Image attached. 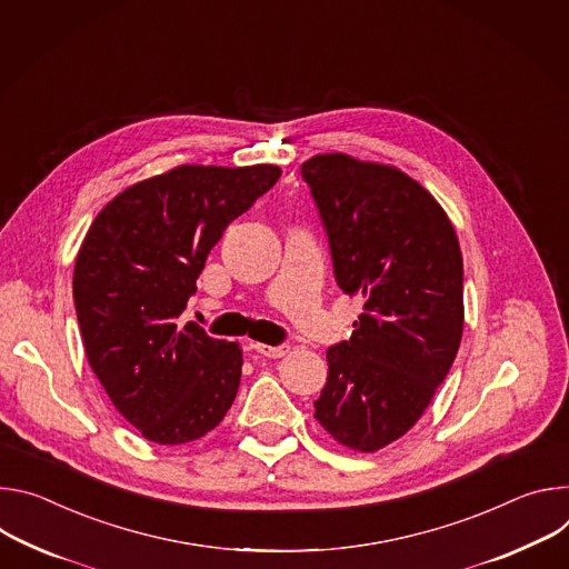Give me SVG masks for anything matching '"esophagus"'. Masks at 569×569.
<instances>
[{
	"label": "esophagus",
	"mask_w": 569,
	"mask_h": 569,
	"mask_svg": "<svg viewBox=\"0 0 569 569\" xmlns=\"http://www.w3.org/2000/svg\"><path fill=\"white\" fill-rule=\"evenodd\" d=\"M252 348H256V352L264 355V357H271V359H280L289 352V346H269V343H252Z\"/></svg>",
	"instance_id": "1"
}]
</instances>
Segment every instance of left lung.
<instances>
[{"label":"left lung","instance_id":"left-lung-1","mask_svg":"<svg viewBox=\"0 0 569 569\" xmlns=\"http://www.w3.org/2000/svg\"><path fill=\"white\" fill-rule=\"evenodd\" d=\"M328 230L337 284L363 311L350 341L328 350L313 402L339 446L372 455L429 407L463 335V258L455 226L393 164L319 153L302 162Z\"/></svg>","mask_w":569,"mask_h":569}]
</instances>
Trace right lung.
I'll return each instance as SVG.
<instances>
[{
    "instance_id": "add662e5",
    "label": "right lung",
    "mask_w": 569,
    "mask_h": 569,
    "mask_svg": "<svg viewBox=\"0 0 569 569\" xmlns=\"http://www.w3.org/2000/svg\"><path fill=\"white\" fill-rule=\"evenodd\" d=\"M280 173L180 164L126 187L86 232L72 287L88 363L114 409L158 446L206 436L237 396L239 343L182 323V309L226 226Z\"/></svg>"
}]
</instances>
